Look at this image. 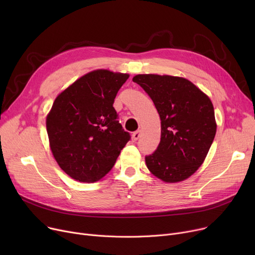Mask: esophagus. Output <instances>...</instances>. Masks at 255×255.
<instances>
[{"label": "esophagus", "instance_id": "1", "mask_svg": "<svg viewBox=\"0 0 255 255\" xmlns=\"http://www.w3.org/2000/svg\"><path fill=\"white\" fill-rule=\"evenodd\" d=\"M140 130H137V131H135V132H133V134H132V139L133 140H137L139 137H140Z\"/></svg>", "mask_w": 255, "mask_h": 255}]
</instances>
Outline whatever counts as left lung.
Listing matches in <instances>:
<instances>
[{"label": "left lung", "mask_w": 255, "mask_h": 255, "mask_svg": "<svg viewBox=\"0 0 255 255\" xmlns=\"http://www.w3.org/2000/svg\"><path fill=\"white\" fill-rule=\"evenodd\" d=\"M132 80L148 93L161 120V138L145 157L146 167L165 183L185 181L204 163L216 134L211 99L180 76L137 74Z\"/></svg>", "instance_id": "1"}]
</instances>
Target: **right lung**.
Listing matches in <instances>:
<instances>
[{"instance_id": "right-lung-1", "label": "right lung", "mask_w": 255, "mask_h": 255, "mask_svg": "<svg viewBox=\"0 0 255 255\" xmlns=\"http://www.w3.org/2000/svg\"><path fill=\"white\" fill-rule=\"evenodd\" d=\"M128 73L93 70L62 91L46 116L49 148L59 166L84 183L101 180L130 139L114 101Z\"/></svg>"}]
</instances>
